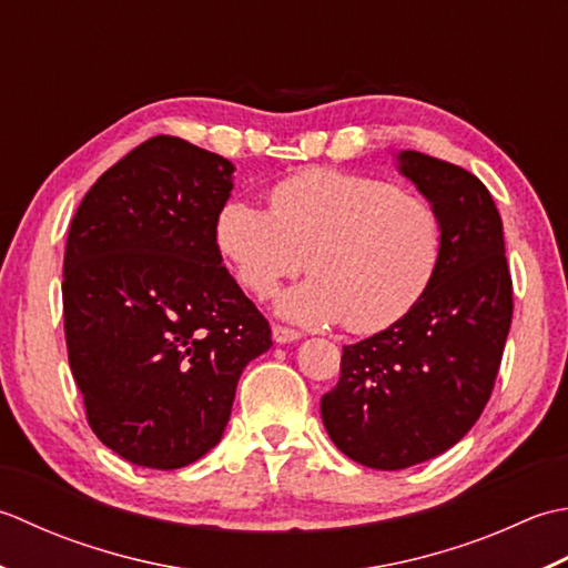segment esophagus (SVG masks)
Returning a JSON list of instances; mask_svg holds the SVG:
<instances>
[{
    "instance_id": "34e87169",
    "label": "esophagus",
    "mask_w": 568,
    "mask_h": 568,
    "mask_svg": "<svg viewBox=\"0 0 568 568\" xmlns=\"http://www.w3.org/2000/svg\"><path fill=\"white\" fill-rule=\"evenodd\" d=\"M272 335L276 343H292V341H298L301 333L296 328H288V326H282V323H274L272 326Z\"/></svg>"
}]
</instances>
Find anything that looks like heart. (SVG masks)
I'll return each instance as SVG.
<instances>
[{
    "instance_id": "heart-1",
    "label": "heart",
    "mask_w": 568,
    "mask_h": 568,
    "mask_svg": "<svg viewBox=\"0 0 568 568\" xmlns=\"http://www.w3.org/2000/svg\"><path fill=\"white\" fill-rule=\"evenodd\" d=\"M215 242L237 282L270 296L282 280L314 272L280 298L284 316L351 333L397 323L432 284L442 257V217L422 195L338 169H306L276 181L270 211L227 199Z\"/></svg>"
}]
</instances>
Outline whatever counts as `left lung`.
Instances as JSON below:
<instances>
[{
  "instance_id": "left-lung-1",
  "label": "left lung",
  "mask_w": 568,
  "mask_h": 568,
  "mask_svg": "<svg viewBox=\"0 0 568 568\" xmlns=\"http://www.w3.org/2000/svg\"><path fill=\"white\" fill-rule=\"evenodd\" d=\"M399 161L442 217V257L397 323L343 345L338 385L321 399L333 444L377 470L416 466L470 432L513 323V276L490 191L429 154L402 152Z\"/></svg>"
}]
</instances>
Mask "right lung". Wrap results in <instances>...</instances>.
Segmentation results:
<instances>
[{
	"label": "right lung",
	"mask_w": 568,
	"mask_h": 568,
	"mask_svg": "<svg viewBox=\"0 0 568 568\" xmlns=\"http://www.w3.org/2000/svg\"><path fill=\"white\" fill-rule=\"evenodd\" d=\"M230 176L227 159L159 134L92 183L68 230V363L92 434L134 466L205 456L272 345L215 242Z\"/></svg>",
	"instance_id": "1"
}]
</instances>
